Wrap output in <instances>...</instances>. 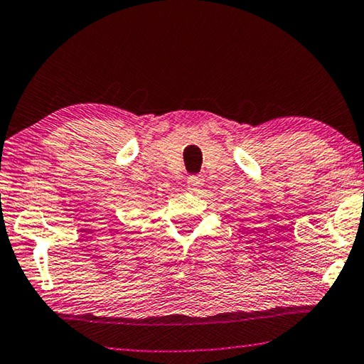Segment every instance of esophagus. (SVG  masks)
Listing matches in <instances>:
<instances>
[{
    "label": "esophagus",
    "mask_w": 364,
    "mask_h": 364,
    "mask_svg": "<svg viewBox=\"0 0 364 364\" xmlns=\"http://www.w3.org/2000/svg\"><path fill=\"white\" fill-rule=\"evenodd\" d=\"M202 184H204V178H202L200 175H191L186 181V186L191 191H197L202 186Z\"/></svg>",
    "instance_id": "34e87169"
}]
</instances>
